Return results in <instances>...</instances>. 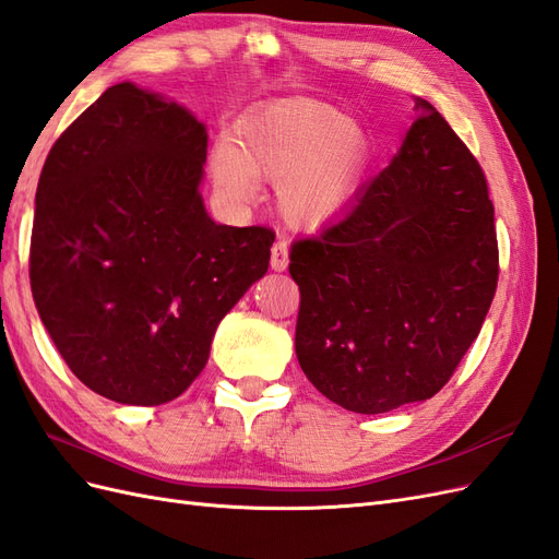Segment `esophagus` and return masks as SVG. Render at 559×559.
<instances>
[{"mask_svg": "<svg viewBox=\"0 0 559 559\" xmlns=\"http://www.w3.org/2000/svg\"><path fill=\"white\" fill-rule=\"evenodd\" d=\"M270 265H273V270H277V273L286 270V265H289V242L277 240L273 245V251H270Z\"/></svg>", "mask_w": 559, "mask_h": 559, "instance_id": "1", "label": "esophagus"}]
</instances>
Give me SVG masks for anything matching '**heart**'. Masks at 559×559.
<instances>
[{
    "label": "heart",
    "instance_id": "1",
    "mask_svg": "<svg viewBox=\"0 0 559 559\" xmlns=\"http://www.w3.org/2000/svg\"><path fill=\"white\" fill-rule=\"evenodd\" d=\"M240 150L222 140L210 154L216 189L228 200L259 195V177L280 183L284 214L317 226L341 212L359 183L366 140L337 109L284 99L238 126Z\"/></svg>",
    "mask_w": 559,
    "mask_h": 559
}]
</instances>
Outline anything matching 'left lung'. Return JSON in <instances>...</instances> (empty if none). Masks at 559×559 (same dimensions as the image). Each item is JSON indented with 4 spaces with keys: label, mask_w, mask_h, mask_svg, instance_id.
<instances>
[{
    "label": "left lung",
    "mask_w": 559,
    "mask_h": 559,
    "mask_svg": "<svg viewBox=\"0 0 559 559\" xmlns=\"http://www.w3.org/2000/svg\"><path fill=\"white\" fill-rule=\"evenodd\" d=\"M399 154L347 214L292 245L296 357L345 411L441 392L492 306L495 205L478 160L427 99Z\"/></svg>",
    "instance_id": "obj_1"
}]
</instances>
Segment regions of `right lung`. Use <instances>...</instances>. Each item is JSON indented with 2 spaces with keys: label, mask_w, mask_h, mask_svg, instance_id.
<instances>
[{
  "label": "right lung",
  "mask_w": 559,
  "mask_h": 559,
  "mask_svg": "<svg viewBox=\"0 0 559 559\" xmlns=\"http://www.w3.org/2000/svg\"><path fill=\"white\" fill-rule=\"evenodd\" d=\"M205 158V126L128 81L48 151L29 286L62 359L99 396L183 394L218 321L267 273L275 230L212 222L198 191Z\"/></svg>",
  "instance_id": "1"
}]
</instances>
